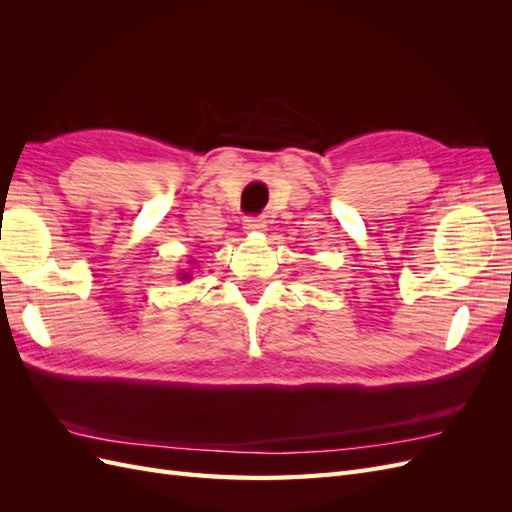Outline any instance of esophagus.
Listing matches in <instances>:
<instances>
[{
    "mask_svg": "<svg viewBox=\"0 0 512 512\" xmlns=\"http://www.w3.org/2000/svg\"><path fill=\"white\" fill-rule=\"evenodd\" d=\"M265 226H267V222L262 220L260 215H247V218L243 220V228H245L247 232H260Z\"/></svg>",
    "mask_w": 512,
    "mask_h": 512,
    "instance_id": "34e87169",
    "label": "esophagus"
}]
</instances>
